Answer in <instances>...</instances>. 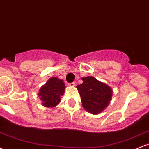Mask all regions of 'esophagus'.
Listing matches in <instances>:
<instances>
[{"label": "esophagus", "instance_id": "1", "mask_svg": "<svg viewBox=\"0 0 149 149\" xmlns=\"http://www.w3.org/2000/svg\"><path fill=\"white\" fill-rule=\"evenodd\" d=\"M75 85H76V83H74V82H73V83H69V86H70V87H74Z\"/></svg>", "mask_w": 149, "mask_h": 149}]
</instances>
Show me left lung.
<instances>
[{
    "instance_id": "obj_1",
    "label": "left lung",
    "mask_w": 149,
    "mask_h": 149,
    "mask_svg": "<svg viewBox=\"0 0 149 149\" xmlns=\"http://www.w3.org/2000/svg\"><path fill=\"white\" fill-rule=\"evenodd\" d=\"M82 80L83 83L76 86L80 95L82 106L90 113H100L111 101L112 88L92 76L83 77Z\"/></svg>"
}]
</instances>
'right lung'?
<instances>
[{
    "label": "right lung",
    "instance_id": "right-lung-1",
    "mask_svg": "<svg viewBox=\"0 0 149 149\" xmlns=\"http://www.w3.org/2000/svg\"><path fill=\"white\" fill-rule=\"evenodd\" d=\"M65 84L63 80L52 77L40 88L38 96L42 101V105L47 108H54L61 102V97L64 94Z\"/></svg>",
    "mask_w": 149,
    "mask_h": 149
}]
</instances>
